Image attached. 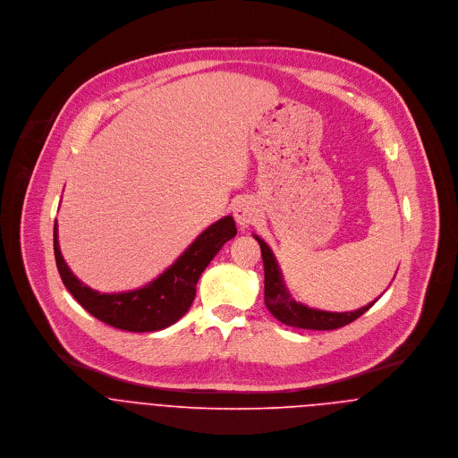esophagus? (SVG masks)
Returning <instances> with one entry per match:
<instances>
[{
  "instance_id": "obj_1",
  "label": "esophagus",
  "mask_w": 458,
  "mask_h": 458,
  "mask_svg": "<svg viewBox=\"0 0 458 458\" xmlns=\"http://www.w3.org/2000/svg\"><path fill=\"white\" fill-rule=\"evenodd\" d=\"M234 218L240 225H250L259 218V208L252 199H240L234 204Z\"/></svg>"
}]
</instances>
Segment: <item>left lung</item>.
Returning <instances> with one entry per match:
<instances>
[{
  "instance_id": "left-lung-1",
  "label": "left lung",
  "mask_w": 458,
  "mask_h": 458,
  "mask_svg": "<svg viewBox=\"0 0 458 458\" xmlns=\"http://www.w3.org/2000/svg\"><path fill=\"white\" fill-rule=\"evenodd\" d=\"M258 243L261 245L262 262H264V303L271 316L280 323L293 327L303 329H336L356 321L363 316L376 301L354 310V312H327L319 309H310L303 303H298L291 298L275 259L271 249L262 242L258 234H254Z\"/></svg>"
}]
</instances>
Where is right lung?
Listing matches in <instances>:
<instances>
[{
	"mask_svg": "<svg viewBox=\"0 0 458 458\" xmlns=\"http://www.w3.org/2000/svg\"><path fill=\"white\" fill-rule=\"evenodd\" d=\"M236 236L231 215L204 229L191 247L162 275L149 284L127 293H98L84 285L66 266L58 243V224H55V258L60 276L70 294L93 318L109 327L146 333L158 331L180 321L196 298L200 273L224 247Z\"/></svg>",
	"mask_w": 458,
	"mask_h": 458,
	"instance_id": "1",
	"label": "right lung"
}]
</instances>
